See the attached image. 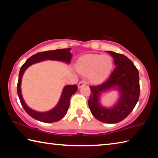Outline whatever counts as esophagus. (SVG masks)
Returning a JSON list of instances; mask_svg holds the SVG:
<instances>
[{
	"label": "esophagus",
	"instance_id": "obj_1",
	"mask_svg": "<svg viewBox=\"0 0 158 158\" xmlns=\"http://www.w3.org/2000/svg\"><path fill=\"white\" fill-rule=\"evenodd\" d=\"M86 85V82H85V81H80L78 84V88H79V89H80V88L82 87L83 85Z\"/></svg>",
	"mask_w": 158,
	"mask_h": 158
}]
</instances>
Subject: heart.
<instances>
[{
  "label": "heart",
  "mask_w": 158,
  "mask_h": 158,
  "mask_svg": "<svg viewBox=\"0 0 158 158\" xmlns=\"http://www.w3.org/2000/svg\"><path fill=\"white\" fill-rule=\"evenodd\" d=\"M113 65V59L110 56L87 54L77 61L75 67L79 73L88 75L90 81L98 84L107 78Z\"/></svg>",
  "instance_id": "1"
}]
</instances>
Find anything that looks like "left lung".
<instances>
[{"instance_id": "1", "label": "left lung", "mask_w": 158, "mask_h": 158, "mask_svg": "<svg viewBox=\"0 0 158 158\" xmlns=\"http://www.w3.org/2000/svg\"><path fill=\"white\" fill-rule=\"evenodd\" d=\"M114 58L116 68L109 78L102 84L90 86L89 106L93 116L105 123H117L124 120L137 105L139 98V76L132 60L123 54L107 51ZM111 89L117 90L119 98L111 107L106 108L100 102L103 93Z\"/></svg>"}]
</instances>
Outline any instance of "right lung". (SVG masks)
I'll return each instance as SVG.
<instances>
[{"mask_svg": "<svg viewBox=\"0 0 158 158\" xmlns=\"http://www.w3.org/2000/svg\"><path fill=\"white\" fill-rule=\"evenodd\" d=\"M70 50V48H68V49L47 51V52L37 53L36 54L32 56L31 58H29L24 64L21 66L19 74L17 94L23 108L24 109L26 113L32 118H33L34 119L43 123H53L60 121L66 115L69 106L70 98L72 95L77 92L78 88L76 85H65L63 88L59 101L54 107L47 111H37L29 107L23 100L21 88V80H22L23 74H24L26 69L31 65L47 60H57L66 64H69L72 56H73Z\"/></svg>", "mask_w": 158, "mask_h": 158, "instance_id": "obj_1", "label": "right lung"}]
</instances>
